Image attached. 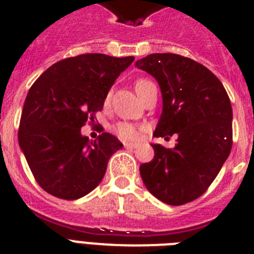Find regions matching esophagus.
<instances>
[{
    "instance_id": "obj_1",
    "label": "esophagus",
    "mask_w": 254,
    "mask_h": 254,
    "mask_svg": "<svg viewBox=\"0 0 254 254\" xmlns=\"http://www.w3.org/2000/svg\"><path fill=\"white\" fill-rule=\"evenodd\" d=\"M140 146L138 143H125L126 149H137Z\"/></svg>"
}]
</instances>
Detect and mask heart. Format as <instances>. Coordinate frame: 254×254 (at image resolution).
Instances as JSON below:
<instances>
[{"label":"heart","mask_w":254,"mask_h":254,"mask_svg":"<svg viewBox=\"0 0 254 254\" xmlns=\"http://www.w3.org/2000/svg\"><path fill=\"white\" fill-rule=\"evenodd\" d=\"M154 86V82L149 78H137L136 82H134V89H136V93L138 94L140 98H142L143 94L149 90L150 87ZM109 98H111V93H108L105 96V103L109 102ZM142 127L137 125H133V123L129 122H118L114 126V132L117 133V136L123 141H138L141 137V132H142Z\"/></svg>","instance_id":"obj_1"}]
</instances>
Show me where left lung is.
<instances>
[{"label":"left lung","mask_w":254,"mask_h":254,"mask_svg":"<svg viewBox=\"0 0 254 254\" xmlns=\"http://www.w3.org/2000/svg\"><path fill=\"white\" fill-rule=\"evenodd\" d=\"M136 67L156 78L163 113L154 136L177 134L176 146L151 145L154 159L141 164L147 190L181 206L205 193L233 146V111L225 87L207 67L174 53H154Z\"/></svg>","instance_id":"left-lung-1"}]
</instances>
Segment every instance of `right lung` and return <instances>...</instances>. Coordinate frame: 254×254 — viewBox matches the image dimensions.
Listing matches in <instances>:
<instances>
[{"label":"right lung","instance_id":"right-lung-1","mask_svg":"<svg viewBox=\"0 0 254 254\" xmlns=\"http://www.w3.org/2000/svg\"><path fill=\"white\" fill-rule=\"evenodd\" d=\"M133 60L102 53L64 58L31 85L20 118L19 145L35 181L49 194L77 199L102 182L108 161L123 145L104 129L89 140L81 127L95 122L109 89Z\"/></svg>","mask_w":254,"mask_h":254}]
</instances>
